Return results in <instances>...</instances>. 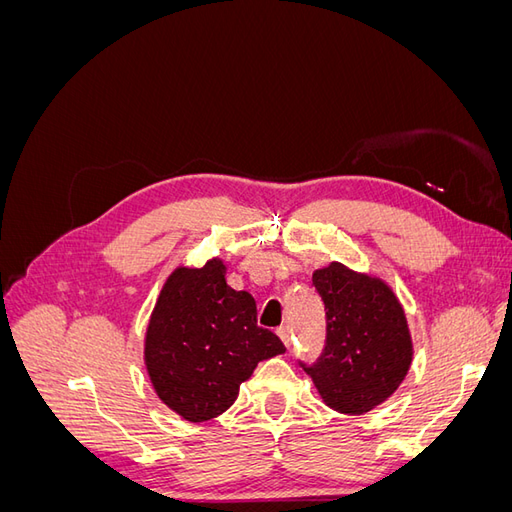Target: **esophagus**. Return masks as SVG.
I'll list each match as a JSON object with an SVG mask.
<instances>
[{"label": "esophagus", "instance_id": "34e87169", "mask_svg": "<svg viewBox=\"0 0 512 512\" xmlns=\"http://www.w3.org/2000/svg\"><path fill=\"white\" fill-rule=\"evenodd\" d=\"M277 337L282 339V344H284L286 348H290V329H288V327H280V329H277Z\"/></svg>", "mask_w": 512, "mask_h": 512}]
</instances>
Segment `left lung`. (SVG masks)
I'll use <instances>...</instances> for the list:
<instances>
[{"mask_svg":"<svg viewBox=\"0 0 512 512\" xmlns=\"http://www.w3.org/2000/svg\"><path fill=\"white\" fill-rule=\"evenodd\" d=\"M312 284L327 309V344L314 365L301 367L335 412L374 410L397 391L412 363L404 307L380 277L342 262L316 269Z\"/></svg>","mask_w":512,"mask_h":512,"instance_id":"8db88e82","label":"left lung"}]
</instances>
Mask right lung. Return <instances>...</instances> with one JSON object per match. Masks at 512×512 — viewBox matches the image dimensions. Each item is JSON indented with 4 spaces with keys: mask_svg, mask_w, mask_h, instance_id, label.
Listing matches in <instances>:
<instances>
[{
    "mask_svg": "<svg viewBox=\"0 0 512 512\" xmlns=\"http://www.w3.org/2000/svg\"><path fill=\"white\" fill-rule=\"evenodd\" d=\"M222 258L166 277L145 333V367L164 406L190 423L226 412L260 361L286 352L256 324L250 292L226 284Z\"/></svg>",
    "mask_w": 512,
    "mask_h": 512,
    "instance_id": "add662e5",
    "label": "right lung"
}]
</instances>
